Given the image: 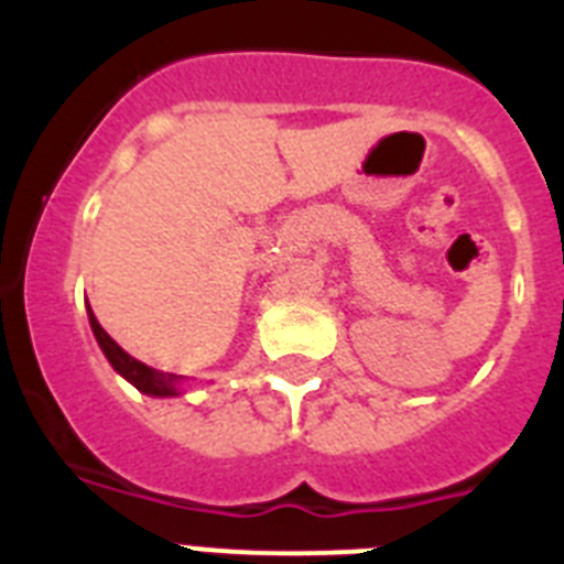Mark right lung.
<instances>
[{
    "mask_svg": "<svg viewBox=\"0 0 564 564\" xmlns=\"http://www.w3.org/2000/svg\"><path fill=\"white\" fill-rule=\"evenodd\" d=\"M89 325H93V333H96L98 344H101V350L104 356L109 358V364H112L115 370L121 372L127 381H132L138 390L147 392V395H177V390H174V387H177V376L158 372L154 367H147V364H141L138 358L129 356V352H123L121 347L107 336V330L98 325V318L93 316V311H89Z\"/></svg>",
    "mask_w": 564,
    "mask_h": 564,
    "instance_id": "add662e5",
    "label": "right lung"
}]
</instances>
